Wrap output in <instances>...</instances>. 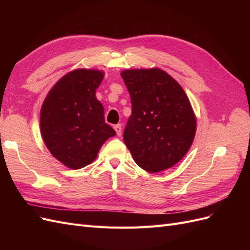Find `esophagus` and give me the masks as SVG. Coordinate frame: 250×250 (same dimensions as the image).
Masks as SVG:
<instances>
[{
    "mask_svg": "<svg viewBox=\"0 0 250 250\" xmlns=\"http://www.w3.org/2000/svg\"><path fill=\"white\" fill-rule=\"evenodd\" d=\"M113 128H115V130H116L117 134H118L119 137H120V135L122 134V125H121V124H118V125H116L115 127H113Z\"/></svg>",
    "mask_w": 250,
    "mask_h": 250,
    "instance_id": "esophagus-1",
    "label": "esophagus"
}]
</instances>
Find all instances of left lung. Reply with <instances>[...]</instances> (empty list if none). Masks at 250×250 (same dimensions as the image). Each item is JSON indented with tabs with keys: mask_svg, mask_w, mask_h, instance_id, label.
Wrapping results in <instances>:
<instances>
[{
	"mask_svg": "<svg viewBox=\"0 0 250 250\" xmlns=\"http://www.w3.org/2000/svg\"><path fill=\"white\" fill-rule=\"evenodd\" d=\"M132 111L123 139L134 162L149 173L176 165L190 150L196 116L179 83L158 67L121 72Z\"/></svg>",
	"mask_w": 250,
	"mask_h": 250,
	"instance_id": "obj_1",
	"label": "left lung"
}]
</instances>
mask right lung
<instances>
[{
    "label": "right lung",
    "mask_w": 250,
    "mask_h": 250,
    "mask_svg": "<svg viewBox=\"0 0 250 250\" xmlns=\"http://www.w3.org/2000/svg\"><path fill=\"white\" fill-rule=\"evenodd\" d=\"M104 72L76 69L60 78L41 109V133L51 154L65 167L77 170L92 164L116 131L105 123L104 107L96 89Z\"/></svg>",
    "instance_id": "add662e5"
}]
</instances>
